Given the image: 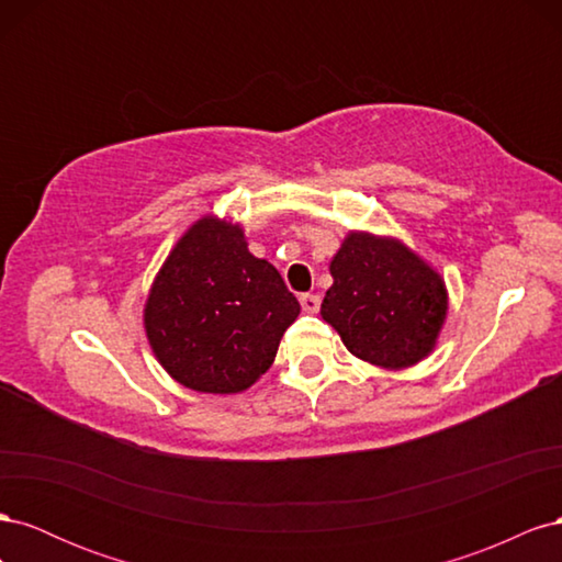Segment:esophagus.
<instances>
[{
  "label": "esophagus",
  "instance_id": "1",
  "mask_svg": "<svg viewBox=\"0 0 562 562\" xmlns=\"http://www.w3.org/2000/svg\"><path fill=\"white\" fill-rule=\"evenodd\" d=\"M300 304L307 314H316L321 307V297L314 293H304V295H300Z\"/></svg>",
  "mask_w": 562,
  "mask_h": 562
}]
</instances>
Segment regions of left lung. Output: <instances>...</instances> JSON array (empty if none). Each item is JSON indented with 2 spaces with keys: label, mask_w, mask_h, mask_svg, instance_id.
<instances>
[{
  "label": "left lung",
  "mask_w": 562,
  "mask_h": 562,
  "mask_svg": "<svg viewBox=\"0 0 562 562\" xmlns=\"http://www.w3.org/2000/svg\"><path fill=\"white\" fill-rule=\"evenodd\" d=\"M321 316L359 359L411 368L436 347L448 312L440 274L396 239L351 232L330 262Z\"/></svg>",
  "instance_id": "obj_1"
}]
</instances>
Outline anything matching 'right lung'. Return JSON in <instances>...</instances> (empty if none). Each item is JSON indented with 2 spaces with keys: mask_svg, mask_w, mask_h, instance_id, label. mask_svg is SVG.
I'll return each instance as SVG.
<instances>
[{
  "mask_svg": "<svg viewBox=\"0 0 562 562\" xmlns=\"http://www.w3.org/2000/svg\"><path fill=\"white\" fill-rule=\"evenodd\" d=\"M300 302L255 258L239 225L201 217L168 255L145 304L149 347L203 394H239L274 363Z\"/></svg>",
  "mask_w": 562,
  "mask_h": 562,
  "instance_id": "add662e5",
  "label": "right lung"
}]
</instances>
